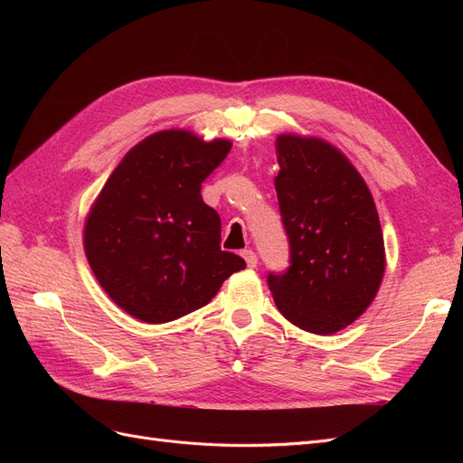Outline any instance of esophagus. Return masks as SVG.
<instances>
[{
  "label": "esophagus",
  "mask_w": 463,
  "mask_h": 463,
  "mask_svg": "<svg viewBox=\"0 0 463 463\" xmlns=\"http://www.w3.org/2000/svg\"><path fill=\"white\" fill-rule=\"evenodd\" d=\"M241 255H243V259H245V262H247L249 269H255V266L259 264V259H257V253H255V250L245 249Z\"/></svg>",
  "instance_id": "esophagus-1"
}]
</instances>
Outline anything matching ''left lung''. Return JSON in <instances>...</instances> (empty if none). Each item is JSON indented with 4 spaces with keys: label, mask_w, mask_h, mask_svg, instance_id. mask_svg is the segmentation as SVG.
<instances>
[{
    "label": "left lung",
    "mask_w": 463,
    "mask_h": 463,
    "mask_svg": "<svg viewBox=\"0 0 463 463\" xmlns=\"http://www.w3.org/2000/svg\"><path fill=\"white\" fill-rule=\"evenodd\" d=\"M276 152L289 266L269 272L266 282L289 322L334 334L365 313L384 276L373 194L344 154L320 138L279 135Z\"/></svg>",
    "instance_id": "1"
}]
</instances>
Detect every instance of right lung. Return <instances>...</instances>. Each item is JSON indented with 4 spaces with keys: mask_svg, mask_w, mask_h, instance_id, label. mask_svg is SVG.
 <instances>
[{
    "mask_svg": "<svg viewBox=\"0 0 463 463\" xmlns=\"http://www.w3.org/2000/svg\"><path fill=\"white\" fill-rule=\"evenodd\" d=\"M230 141L160 131L133 146L90 210L85 253L104 291L160 325L201 309L245 260L220 249L222 222L201 197Z\"/></svg>",
    "mask_w": 463,
    "mask_h": 463,
    "instance_id": "add662e5",
    "label": "right lung"
}]
</instances>
